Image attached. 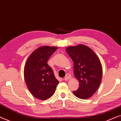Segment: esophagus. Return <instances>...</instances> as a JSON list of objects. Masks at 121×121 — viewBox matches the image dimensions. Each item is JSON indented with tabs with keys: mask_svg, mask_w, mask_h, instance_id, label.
Instances as JSON below:
<instances>
[{
	"mask_svg": "<svg viewBox=\"0 0 121 121\" xmlns=\"http://www.w3.org/2000/svg\"><path fill=\"white\" fill-rule=\"evenodd\" d=\"M71 78V74H69V73H67V74H66V76H65V78H64V80H65V81H67V80H68V79H70Z\"/></svg>",
	"mask_w": 121,
	"mask_h": 121,
	"instance_id": "esophagus-1",
	"label": "esophagus"
}]
</instances>
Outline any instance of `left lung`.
<instances>
[{
    "instance_id": "8db88e82",
    "label": "left lung",
    "mask_w": 121,
    "mask_h": 121,
    "mask_svg": "<svg viewBox=\"0 0 121 121\" xmlns=\"http://www.w3.org/2000/svg\"><path fill=\"white\" fill-rule=\"evenodd\" d=\"M66 52L74 63V73L79 82V86L73 92L79 98H89L100 85L102 77V66L96 54L83 44L66 48Z\"/></svg>"
}]
</instances>
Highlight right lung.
<instances>
[{
    "label": "right lung",
    "mask_w": 121,
    "mask_h": 121,
    "mask_svg": "<svg viewBox=\"0 0 121 121\" xmlns=\"http://www.w3.org/2000/svg\"><path fill=\"white\" fill-rule=\"evenodd\" d=\"M55 47L43 46L31 54L24 67L25 81L31 94L38 99L46 100L54 95L59 82L47 64L56 50Z\"/></svg>",
    "instance_id": "right-lung-1"
}]
</instances>
